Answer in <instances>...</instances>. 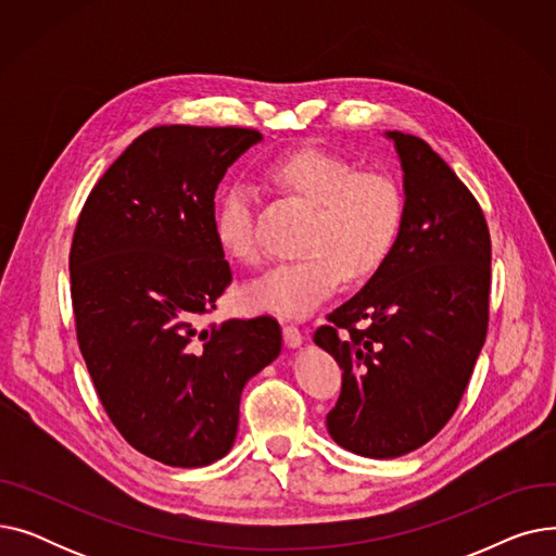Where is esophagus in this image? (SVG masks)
I'll list each match as a JSON object with an SVG mask.
<instances>
[{
	"instance_id": "esophagus-1",
	"label": "esophagus",
	"mask_w": 556,
	"mask_h": 556,
	"mask_svg": "<svg viewBox=\"0 0 556 556\" xmlns=\"http://www.w3.org/2000/svg\"><path fill=\"white\" fill-rule=\"evenodd\" d=\"M283 342H286L290 349H298V346H302V342H304V333H302L295 325H286V327H283Z\"/></svg>"
}]
</instances>
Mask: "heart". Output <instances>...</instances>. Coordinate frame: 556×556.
<instances>
[{"label":"heart","mask_w":556,"mask_h":556,"mask_svg":"<svg viewBox=\"0 0 556 556\" xmlns=\"http://www.w3.org/2000/svg\"><path fill=\"white\" fill-rule=\"evenodd\" d=\"M268 178L313 204L300 258L277 263L250 281L241 304L254 313L306 317L323 306L342 277L361 281L381 268L403 223V191L381 170H356L327 149H302L266 164ZM216 239L239 263H258L254 193L231 185L216 212Z\"/></svg>","instance_id":"obj_1"}]
</instances>
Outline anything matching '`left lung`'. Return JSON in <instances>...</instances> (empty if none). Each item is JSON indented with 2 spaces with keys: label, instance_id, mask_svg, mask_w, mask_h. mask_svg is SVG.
Segmentation results:
<instances>
[{
  "label": "left lung",
  "instance_id": "1",
  "mask_svg": "<svg viewBox=\"0 0 556 556\" xmlns=\"http://www.w3.org/2000/svg\"><path fill=\"white\" fill-rule=\"evenodd\" d=\"M386 137L403 170L396 243L313 336L342 369L329 434L374 459L417 451L453 417L486 338L491 288L489 227L473 193L424 139Z\"/></svg>",
  "mask_w": 556,
  "mask_h": 556
}]
</instances>
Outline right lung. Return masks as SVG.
I'll list each match as a JSON object with an SVG mask.
<instances>
[{
  "label": "right lung",
  "mask_w": 556,
  "mask_h": 556,
  "mask_svg": "<svg viewBox=\"0 0 556 556\" xmlns=\"http://www.w3.org/2000/svg\"><path fill=\"white\" fill-rule=\"evenodd\" d=\"M261 139L233 126L146 130L76 223L70 277L87 371L124 440L168 466L193 469L229 453L245 383L281 352L268 315L200 329L231 283L214 195Z\"/></svg>",
  "instance_id": "add662e5"
}]
</instances>
